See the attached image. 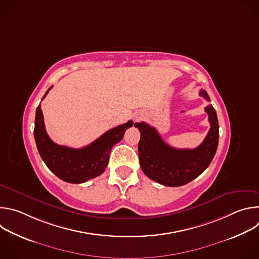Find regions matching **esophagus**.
<instances>
[{"label":"esophagus","mask_w":259,"mask_h":259,"mask_svg":"<svg viewBox=\"0 0 259 259\" xmlns=\"http://www.w3.org/2000/svg\"><path fill=\"white\" fill-rule=\"evenodd\" d=\"M142 118V114H140V113H136L135 115H134V121H138V120H140Z\"/></svg>","instance_id":"1"}]
</instances>
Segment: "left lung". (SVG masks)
<instances>
[{
  "instance_id": "left-lung-1",
  "label": "left lung",
  "mask_w": 259,
  "mask_h": 259,
  "mask_svg": "<svg viewBox=\"0 0 259 259\" xmlns=\"http://www.w3.org/2000/svg\"><path fill=\"white\" fill-rule=\"evenodd\" d=\"M200 96L210 101L205 90ZM210 130L204 141L194 150L174 149L164 142L158 131L144 122L135 123L140 132L139 163L144 174L166 187H180L197 178L210 165L218 145L219 125L214 107H205Z\"/></svg>"
}]
</instances>
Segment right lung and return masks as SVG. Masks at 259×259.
Instances as JSON below:
<instances>
[{"label":"right lung","instance_id":"right-lung-1","mask_svg":"<svg viewBox=\"0 0 259 259\" xmlns=\"http://www.w3.org/2000/svg\"><path fill=\"white\" fill-rule=\"evenodd\" d=\"M52 87L47 90L43 98ZM132 125L133 122L128 121L126 124L108 130L82 149H71L56 144L48 136L39 104L35 110L33 135L41 158L58 178L69 183H83L104 172L112 147L121 141L125 131Z\"/></svg>","mask_w":259,"mask_h":259}]
</instances>
